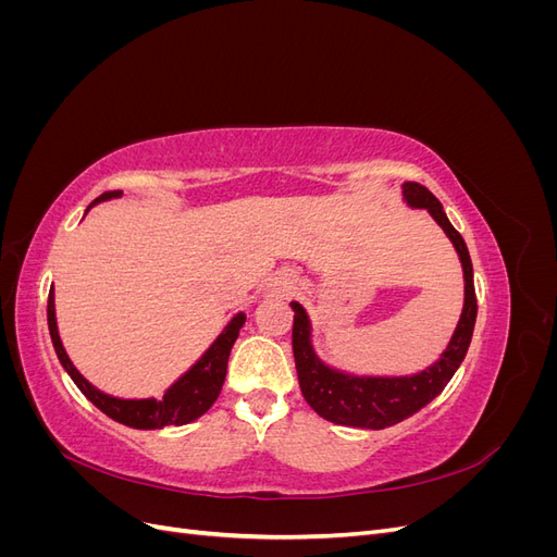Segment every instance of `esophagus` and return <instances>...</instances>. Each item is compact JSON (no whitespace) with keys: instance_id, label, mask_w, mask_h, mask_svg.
Wrapping results in <instances>:
<instances>
[{"instance_id":"34e87169","label":"esophagus","mask_w":557,"mask_h":557,"mask_svg":"<svg viewBox=\"0 0 557 557\" xmlns=\"http://www.w3.org/2000/svg\"><path fill=\"white\" fill-rule=\"evenodd\" d=\"M293 290V278L285 276V274H278L274 278H269L267 283V293L269 295H288Z\"/></svg>"}]
</instances>
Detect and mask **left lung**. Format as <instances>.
Returning <instances> with one entry per match:
<instances>
[{
	"label": "left lung",
	"instance_id": "left-lung-1",
	"mask_svg": "<svg viewBox=\"0 0 557 557\" xmlns=\"http://www.w3.org/2000/svg\"><path fill=\"white\" fill-rule=\"evenodd\" d=\"M404 201L409 209H425L434 223L444 230L455 252H458L465 276V305L458 325H455L450 342L444 352L423 372L404 376H367L350 374L320 360L313 348V325L307 309L299 301H290L295 311L293 323V352L301 395L309 407L334 425L360 428V430H383L401 423L404 418L418 413L440 395L446 383L458 372L467 348L471 344L476 323V293H474V267L465 239L448 221V215L425 185L404 183Z\"/></svg>",
	"mask_w": 557,
	"mask_h": 557
}]
</instances>
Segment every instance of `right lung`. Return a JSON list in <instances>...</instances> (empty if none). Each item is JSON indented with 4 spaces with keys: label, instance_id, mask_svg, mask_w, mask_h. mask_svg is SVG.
Masks as SVG:
<instances>
[{
    "label": "right lung",
    "instance_id": "right-lung-1",
    "mask_svg": "<svg viewBox=\"0 0 557 557\" xmlns=\"http://www.w3.org/2000/svg\"><path fill=\"white\" fill-rule=\"evenodd\" d=\"M123 193L113 190L97 197L92 205L86 209V213L99 205V201L117 199ZM246 323V313L239 311L234 313L225 330L215 336L213 344L201 352V358L188 369V372L181 374L170 387H166L162 399L156 397H144V399H125V397H113L95 387L86 376H83L74 362L66 356L62 346L60 332H58V318H55V293L50 288L48 293V332L50 339H53V348L58 352V360L64 367V372L72 376V381L78 385V391L86 395L95 407L113 418L115 423H123L134 430H162L170 425H188L199 416H205L213 401L221 395V387L225 383L227 374V360L230 350L237 342L239 330Z\"/></svg>",
    "mask_w": 557,
    "mask_h": 557
}]
</instances>
